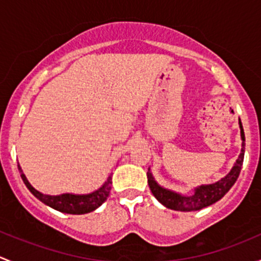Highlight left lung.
Wrapping results in <instances>:
<instances>
[{"label": "left lung", "instance_id": "left-lung-1", "mask_svg": "<svg viewBox=\"0 0 261 261\" xmlns=\"http://www.w3.org/2000/svg\"><path fill=\"white\" fill-rule=\"evenodd\" d=\"M239 126H240L241 140H243V144H241V152L240 155H239L236 163L233 164L232 169L228 172L227 175L221 178V179L216 181V183L202 184V186L196 187L193 194H191V196H184V194L177 193V192L170 191V189H167L164 188V187L160 186V184L155 180V178L152 177V173L150 172L149 168L146 174L147 183H149L150 191L154 194L155 198H156L163 206L167 207V208L183 212L198 211V210L204 208V207L207 206H211V204L220 201V199L230 191V188L235 184V181L238 180L241 167H243L245 154V134L243 123H241L240 120H239Z\"/></svg>", "mask_w": 261, "mask_h": 261}]
</instances>
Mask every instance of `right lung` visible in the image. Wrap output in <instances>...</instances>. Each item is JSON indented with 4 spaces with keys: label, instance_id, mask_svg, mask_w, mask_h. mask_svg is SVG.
I'll use <instances>...</instances> for the list:
<instances>
[{
    "label": "right lung",
    "instance_id": "1",
    "mask_svg": "<svg viewBox=\"0 0 261 261\" xmlns=\"http://www.w3.org/2000/svg\"><path fill=\"white\" fill-rule=\"evenodd\" d=\"M18 170L21 173V178H22L23 183L28 187L29 191L39 199L43 202L46 206L51 207V208L57 210V211L63 213H69V215H84L94 211L98 208L102 203L109 197L110 191H111L112 184V175L107 178V180L99 187L97 191L92 192L88 194H73V193H63L58 194V196H50V194H44L39 192L38 189L34 188L28 180L26 175L23 174L22 169H21L20 164L17 165Z\"/></svg>",
    "mask_w": 261,
    "mask_h": 261
}]
</instances>
